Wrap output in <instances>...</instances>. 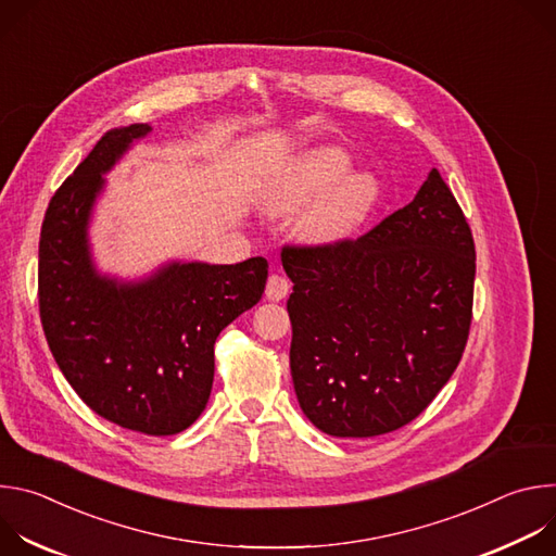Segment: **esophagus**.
I'll use <instances>...</instances> for the list:
<instances>
[{
	"label": "esophagus",
	"mask_w": 556,
	"mask_h": 556,
	"mask_svg": "<svg viewBox=\"0 0 556 556\" xmlns=\"http://www.w3.org/2000/svg\"><path fill=\"white\" fill-rule=\"evenodd\" d=\"M290 292V281L283 277V275H270L268 277V283H266V296L270 301H281L286 299Z\"/></svg>",
	"instance_id": "34e87169"
}]
</instances>
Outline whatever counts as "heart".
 Returning <instances> with one entry per match:
<instances>
[{
    "instance_id": "heart-1",
    "label": "heart",
    "mask_w": 556,
    "mask_h": 556,
    "mask_svg": "<svg viewBox=\"0 0 556 556\" xmlns=\"http://www.w3.org/2000/svg\"><path fill=\"white\" fill-rule=\"evenodd\" d=\"M350 165L352 155L341 144L307 149L273 178L264 206L286 215L321 197L301 219V232L309 242H341L361 228L378 198V182L371 174L343 178Z\"/></svg>"
}]
</instances>
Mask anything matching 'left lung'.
<instances>
[{
	"label": "left lung",
	"mask_w": 556,
	"mask_h": 556,
	"mask_svg": "<svg viewBox=\"0 0 556 556\" xmlns=\"http://www.w3.org/2000/svg\"><path fill=\"white\" fill-rule=\"evenodd\" d=\"M281 264L307 420L371 438L418 418L453 376L472 316V232L440 172L356 240L283 247Z\"/></svg>",
	"instance_id": "8db88e82"
}]
</instances>
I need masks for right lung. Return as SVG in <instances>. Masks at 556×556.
I'll return each instance as SVG.
<instances>
[{
    "label": "right lung",
    "mask_w": 556,
    "mask_h": 556,
    "mask_svg": "<svg viewBox=\"0 0 556 556\" xmlns=\"http://www.w3.org/2000/svg\"><path fill=\"white\" fill-rule=\"evenodd\" d=\"M151 131H108L52 195L39 237V314L65 380L94 414L147 435H174L204 412L219 332L264 294L268 262H174L142 281L99 275L88 224L108 174Z\"/></svg>",
    "instance_id": "right-lung-1"
}]
</instances>
